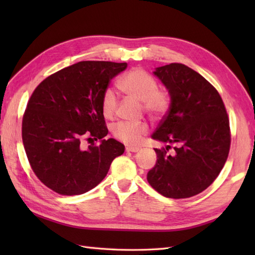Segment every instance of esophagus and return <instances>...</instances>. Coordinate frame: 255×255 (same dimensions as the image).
<instances>
[{
    "instance_id": "1",
    "label": "esophagus",
    "mask_w": 255,
    "mask_h": 255,
    "mask_svg": "<svg viewBox=\"0 0 255 255\" xmlns=\"http://www.w3.org/2000/svg\"><path fill=\"white\" fill-rule=\"evenodd\" d=\"M140 149L137 147H126L127 152H138Z\"/></svg>"
}]
</instances>
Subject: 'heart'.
<instances>
[{
  "mask_svg": "<svg viewBox=\"0 0 255 255\" xmlns=\"http://www.w3.org/2000/svg\"><path fill=\"white\" fill-rule=\"evenodd\" d=\"M119 86L129 96L142 102L144 111L154 117L162 116L169 108V95L166 92L158 90L155 79L141 69H132L127 72L119 81ZM117 106L118 97L116 92L113 89H107L102 99V111L104 116L113 117ZM148 131V124L144 122L119 123L113 130L117 139L130 145L139 144Z\"/></svg>",
  "mask_w": 255,
  "mask_h": 255,
  "instance_id": "1",
  "label": "heart"
}]
</instances>
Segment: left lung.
Masks as SVG:
<instances>
[{"label":"left lung","instance_id":"1","mask_svg":"<svg viewBox=\"0 0 255 255\" xmlns=\"http://www.w3.org/2000/svg\"><path fill=\"white\" fill-rule=\"evenodd\" d=\"M153 74L165 86L170 107L151 138L165 143L154 149L155 165L147 180L170 198H187L205 191L228 158L230 128L219 93L199 73L181 63L155 68Z\"/></svg>","mask_w":255,"mask_h":255}]
</instances>
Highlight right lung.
Returning <instances> with one entry per match:
<instances>
[{"label": "right lung", "instance_id": "obj_1", "mask_svg": "<svg viewBox=\"0 0 255 255\" xmlns=\"http://www.w3.org/2000/svg\"><path fill=\"white\" fill-rule=\"evenodd\" d=\"M127 63L81 61L45 79L27 104L21 137L36 176L58 194L89 192L106 176L125 145L105 139L102 99ZM84 138L100 144L84 148Z\"/></svg>", "mask_w": 255, "mask_h": 255}]
</instances>
